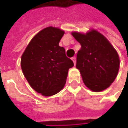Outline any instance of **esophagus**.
Instances as JSON below:
<instances>
[{
    "mask_svg": "<svg viewBox=\"0 0 128 128\" xmlns=\"http://www.w3.org/2000/svg\"><path fill=\"white\" fill-rule=\"evenodd\" d=\"M72 60L73 61V62H74V64L76 65V58L74 56L72 58Z\"/></svg>",
    "mask_w": 128,
    "mask_h": 128,
    "instance_id": "1",
    "label": "esophagus"
}]
</instances>
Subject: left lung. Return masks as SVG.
<instances>
[{
	"instance_id": "obj_1",
	"label": "left lung",
	"mask_w": 128,
	"mask_h": 128,
	"mask_svg": "<svg viewBox=\"0 0 128 128\" xmlns=\"http://www.w3.org/2000/svg\"><path fill=\"white\" fill-rule=\"evenodd\" d=\"M81 48L77 53L76 68L84 84L94 92L108 88L115 80L120 60L116 49L101 33L91 30L86 34L72 32Z\"/></svg>"
}]
</instances>
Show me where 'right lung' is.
<instances>
[{"label": "right lung", "mask_w": 128, "mask_h": 128, "mask_svg": "<svg viewBox=\"0 0 128 128\" xmlns=\"http://www.w3.org/2000/svg\"><path fill=\"white\" fill-rule=\"evenodd\" d=\"M63 35L59 28H44L32 38L21 57L24 76L32 89L44 96L61 90L69 68L74 66L65 48L59 46Z\"/></svg>", "instance_id": "add662e5"}]
</instances>
